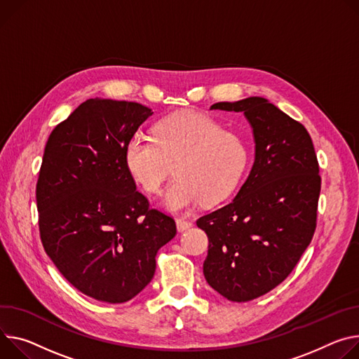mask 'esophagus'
<instances>
[{
    "label": "esophagus",
    "instance_id": "esophagus-1",
    "mask_svg": "<svg viewBox=\"0 0 359 359\" xmlns=\"http://www.w3.org/2000/svg\"><path fill=\"white\" fill-rule=\"evenodd\" d=\"M176 226H177V231H179V232H184V231L190 229V227L193 226V223H191V222H189V220L177 219V220H176Z\"/></svg>",
    "mask_w": 359,
    "mask_h": 359
}]
</instances>
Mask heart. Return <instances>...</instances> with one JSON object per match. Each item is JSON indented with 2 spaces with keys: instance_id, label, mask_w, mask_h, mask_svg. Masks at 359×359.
Returning <instances> with one entry per match:
<instances>
[{
  "instance_id": "1",
  "label": "heart",
  "mask_w": 359,
  "mask_h": 359,
  "mask_svg": "<svg viewBox=\"0 0 359 359\" xmlns=\"http://www.w3.org/2000/svg\"><path fill=\"white\" fill-rule=\"evenodd\" d=\"M153 137L133 136L124 147V165L147 193H158L173 172L163 205L173 212L227 199L241 184L250 160L248 143L226 132L212 116L182 111L158 120Z\"/></svg>"
}]
</instances>
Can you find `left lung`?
<instances>
[{
    "label": "left lung",
    "instance_id": "obj_1",
    "mask_svg": "<svg viewBox=\"0 0 359 359\" xmlns=\"http://www.w3.org/2000/svg\"><path fill=\"white\" fill-rule=\"evenodd\" d=\"M210 110L242 111L255 161L235 199L196 224L209 238L203 275L222 297L246 302L283 282L309 246L320 176L306 128L264 97L222 102Z\"/></svg>",
    "mask_w": 359,
    "mask_h": 359
}]
</instances>
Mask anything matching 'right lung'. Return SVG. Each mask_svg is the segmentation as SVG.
I'll return each mask as SVG.
<instances>
[{"label": "right lung", "instance_id": "add662e5", "mask_svg": "<svg viewBox=\"0 0 359 359\" xmlns=\"http://www.w3.org/2000/svg\"><path fill=\"white\" fill-rule=\"evenodd\" d=\"M153 114L133 102L88 99L51 132L36 189L43 246L84 295L133 299L150 283L157 250L176 235L128 175L126 143Z\"/></svg>", "mask_w": 359, "mask_h": 359}]
</instances>
